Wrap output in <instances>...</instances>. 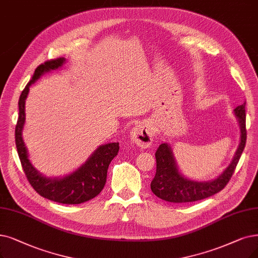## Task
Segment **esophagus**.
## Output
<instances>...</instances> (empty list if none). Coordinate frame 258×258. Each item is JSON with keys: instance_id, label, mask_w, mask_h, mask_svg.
<instances>
[{"instance_id": "1", "label": "esophagus", "mask_w": 258, "mask_h": 258, "mask_svg": "<svg viewBox=\"0 0 258 258\" xmlns=\"http://www.w3.org/2000/svg\"><path fill=\"white\" fill-rule=\"evenodd\" d=\"M131 141L141 148H148L153 141L152 131L146 123H137L131 131Z\"/></svg>"}]
</instances>
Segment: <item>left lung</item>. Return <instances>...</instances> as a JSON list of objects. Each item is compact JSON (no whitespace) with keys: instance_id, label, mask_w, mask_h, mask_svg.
<instances>
[{"instance_id":"left-lung-1","label":"left lung","mask_w":258,"mask_h":258,"mask_svg":"<svg viewBox=\"0 0 258 258\" xmlns=\"http://www.w3.org/2000/svg\"><path fill=\"white\" fill-rule=\"evenodd\" d=\"M240 127V143L232 163L220 176L212 181L198 182L186 179L179 171L171 147L163 143L156 151L157 171L150 183L152 192L162 200L172 203H186L202 200L222 190L231 180L246 142L245 102L234 109Z\"/></svg>"}]
</instances>
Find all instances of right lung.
<instances>
[{
    "mask_svg": "<svg viewBox=\"0 0 258 258\" xmlns=\"http://www.w3.org/2000/svg\"><path fill=\"white\" fill-rule=\"evenodd\" d=\"M63 57L51 59L40 64L33 78L22 91L19 99V117L16 125L15 138L20 161L25 176L33 188L42 197L62 204H80L95 198L104 188L107 181V171L113 158L117 156L118 143H109L99 146L88 161L73 173L60 179H49L40 174L28 160V154L22 138L25 122V100L29 87L46 72L62 67Z\"/></svg>",
    "mask_w": 258,
    "mask_h": 258,
    "instance_id": "add662e5",
    "label": "right lung"
}]
</instances>
